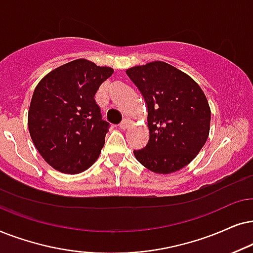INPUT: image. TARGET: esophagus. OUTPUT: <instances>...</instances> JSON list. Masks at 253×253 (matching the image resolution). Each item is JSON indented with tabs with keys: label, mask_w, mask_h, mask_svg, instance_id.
I'll return each instance as SVG.
<instances>
[{
	"label": "esophagus",
	"mask_w": 253,
	"mask_h": 253,
	"mask_svg": "<svg viewBox=\"0 0 253 253\" xmlns=\"http://www.w3.org/2000/svg\"><path fill=\"white\" fill-rule=\"evenodd\" d=\"M119 127L121 129H126L127 127H128V123H127V120L124 119L123 121H121V123L119 124Z\"/></svg>",
	"instance_id": "1"
}]
</instances>
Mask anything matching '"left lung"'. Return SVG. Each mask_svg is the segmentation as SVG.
<instances>
[{"label":"left lung","instance_id":"left-lung-1","mask_svg":"<svg viewBox=\"0 0 253 253\" xmlns=\"http://www.w3.org/2000/svg\"><path fill=\"white\" fill-rule=\"evenodd\" d=\"M148 109L149 140L134 150L136 160L156 173L187 166L206 143L211 109L194 80L169 63L154 61L126 70Z\"/></svg>","mask_w":253,"mask_h":253}]
</instances>
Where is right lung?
<instances>
[{
    "mask_svg": "<svg viewBox=\"0 0 253 253\" xmlns=\"http://www.w3.org/2000/svg\"><path fill=\"white\" fill-rule=\"evenodd\" d=\"M113 74L85 59L54 69L36 86L29 110V130L49 166L75 174L95 163L110 124L103 120L95 93Z\"/></svg>",
    "mask_w": 253,
    "mask_h": 253,
    "instance_id": "add662e5",
    "label": "right lung"
}]
</instances>
